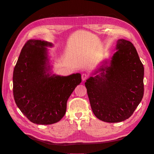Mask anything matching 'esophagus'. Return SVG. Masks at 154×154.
<instances>
[{
    "instance_id": "34e87169",
    "label": "esophagus",
    "mask_w": 154,
    "mask_h": 154,
    "mask_svg": "<svg viewBox=\"0 0 154 154\" xmlns=\"http://www.w3.org/2000/svg\"><path fill=\"white\" fill-rule=\"evenodd\" d=\"M88 78V75L87 74H83L82 76V78L83 81H85L86 80H87V78Z\"/></svg>"
}]
</instances>
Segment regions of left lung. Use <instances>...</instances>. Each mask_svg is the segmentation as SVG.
Wrapping results in <instances>:
<instances>
[{"label": "left lung", "instance_id": "obj_1", "mask_svg": "<svg viewBox=\"0 0 154 154\" xmlns=\"http://www.w3.org/2000/svg\"><path fill=\"white\" fill-rule=\"evenodd\" d=\"M109 66H102L85 83L93 113L108 123L131 116L144 94V67L130 41L118 40Z\"/></svg>", "mask_w": 154, "mask_h": 154}]
</instances>
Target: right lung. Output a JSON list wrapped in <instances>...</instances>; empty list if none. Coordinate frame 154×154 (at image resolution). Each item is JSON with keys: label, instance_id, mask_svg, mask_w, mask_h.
<instances>
[{"label": "right lung", "instance_id": "obj_1", "mask_svg": "<svg viewBox=\"0 0 154 154\" xmlns=\"http://www.w3.org/2000/svg\"><path fill=\"white\" fill-rule=\"evenodd\" d=\"M48 42L31 39L22 48L13 75V97L30 122L38 125L58 122L66 114L67 102L82 82L80 73L67 76L47 73Z\"/></svg>", "mask_w": 154, "mask_h": 154}]
</instances>
